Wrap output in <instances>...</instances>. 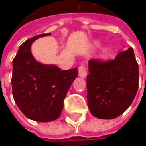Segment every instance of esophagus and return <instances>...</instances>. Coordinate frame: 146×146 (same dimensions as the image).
Returning a JSON list of instances; mask_svg holds the SVG:
<instances>
[{"label": "esophagus", "mask_w": 146, "mask_h": 146, "mask_svg": "<svg viewBox=\"0 0 146 146\" xmlns=\"http://www.w3.org/2000/svg\"><path fill=\"white\" fill-rule=\"evenodd\" d=\"M79 76L82 78H85L87 76V70L84 64H81L79 66Z\"/></svg>", "instance_id": "obj_1"}]
</instances>
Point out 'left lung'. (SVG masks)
I'll return each instance as SVG.
<instances>
[{
    "mask_svg": "<svg viewBox=\"0 0 146 146\" xmlns=\"http://www.w3.org/2000/svg\"><path fill=\"white\" fill-rule=\"evenodd\" d=\"M87 76V99L91 114L111 119L132 103L139 86V67L132 47L114 60L90 59Z\"/></svg>",
    "mask_w": 146,
    "mask_h": 146,
    "instance_id": "8db88e82",
    "label": "left lung"
}]
</instances>
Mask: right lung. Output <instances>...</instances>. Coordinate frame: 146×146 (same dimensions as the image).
I'll use <instances>...</instances> for the list:
<instances>
[{
    "instance_id": "obj_1",
    "label": "right lung",
    "mask_w": 146,
    "mask_h": 146,
    "mask_svg": "<svg viewBox=\"0 0 146 146\" xmlns=\"http://www.w3.org/2000/svg\"><path fill=\"white\" fill-rule=\"evenodd\" d=\"M45 33L31 38L20 45L13 60L12 93L14 102L27 118L36 122L58 119L71 84L78 76L77 68L61 70L54 65H44L33 58L31 45Z\"/></svg>"
}]
</instances>
